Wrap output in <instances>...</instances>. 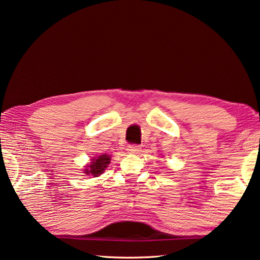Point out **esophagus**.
<instances>
[{
    "label": "esophagus",
    "instance_id": "1",
    "mask_svg": "<svg viewBox=\"0 0 260 260\" xmlns=\"http://www.w3.org/2000/svg\"><path fill=\"white\" fill-rule=\"evenodd\" d=\"M140 151V146L138 144H131V146L127 147V152L128 153H138Z\"/></svg>",
    "mask_w": 260,
    "mask_h": 260
}]
</instances>
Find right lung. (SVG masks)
Returning <instances> with one entry per match:
<instances>
[{"mask_svg": "<svg viewBox=\"0 0 260 260\" xmlns=\"http://www.w3.org/2000/svg\"><path fill=\"white\" fill-rule=\"evenodd\" d=\"M110 160H111V157L109 155H101L99 157L93 158L90 164L86 166L85 174L91 175V177H100L110 164Z\"/></svg>", "mask_w": 260, "mask_h": 260, "instance_id": "add662e5", "label": "right lung"}]
</instances>
